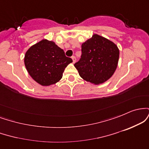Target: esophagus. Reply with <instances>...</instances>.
<instances>
[{
    "label": "esophagus",
    "mask_w": 149,
    "mask_h": 149,
    "mask_svg": "<svg viewBox=\"0 0 149 149\" xmlns=\"http://www.w3.org/2000/svg\"><path fill=\"white\" fill-rule=\"evenodd\" d=\"M71 59H72L73 60V63L76 62V57H75V56H72V57H71Z\"/></svg>",
    "instance_id": "1"
}]
</instances>
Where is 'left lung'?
Listing matches in <instances>:
<instances>
[{
	"mask_svg": "<svg viewBox=\"0 0 149 149\" xmlns=\"http://www.w3.org/2000/svg\"><path fill=\"white\" fill-rule=\"evenodd\" d=\"M81 47V58L74 64L80 76L94 85L107 81L117 69L120 54L118 46L109 39L94 34Z\"/></svg>",
	"mask_w": 149,
	"mask_h": 149,
	"instance_id": "left-lung-1",
	"label": "left lung"
}]
</instances>
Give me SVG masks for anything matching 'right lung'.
<instances>
[{
  "label": "right lung",
  "mask_w": 149,
  "mask_h": 149,
  "mask_svg": "<svg viewBox=\"0 0 149 149\" xmlns=\"http://www.w3.org/2000/svg\"><path fill=\"white\" fill-rule=\"evenodd\" d=\"M72 61L55 42L47 39L31 46L24 55V65L29 74L42 86L59 82L65 68Z\"/></svg>",
  "instance_id": "right-lung-1"
}]
</instances>
